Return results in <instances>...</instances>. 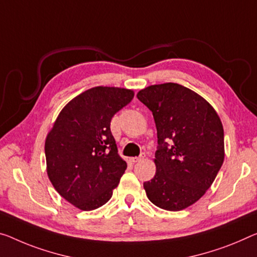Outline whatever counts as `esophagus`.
<instances>
[{"label": "esophagus", "instance_id": "obj_1", "mask_svg": "<svg viewBox=\"0 0 257 257\" xmlns=\"http://www.w3.org/2000/svg\"><path fill=\"white\" fill-rule=\"evenodd\" d=\"M145 157H146L145 154H141L139 157H131V159H130V161H131L132 163H137V162H140L141 160H144Z\"/></svg>", "mask_w": 257, "mask_h": 257}]
</instances>
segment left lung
I'll return each mask as SVG.
<instances>
[{
	"label": "left lung",
	"mask_w": 257,
	"mask_h": 257,
	"mask_svg": "<svg viewBox=\"0 0 257 257\" xmlns=\"http://www.w3.org/2000/svg\"><path fill=\"white\" fill-rule=\"evenodd\" d=\"M137 96L152 110L159 142L146 194L161 209L183 210L206 194L222 167V121L206 98L175 82L148 86Z\"/></svg>",
	"instance_id": "8db88e82"
}]
</instances>
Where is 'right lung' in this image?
I'll return each instance as SVG.
<instances>
[{"label": "right lung", "mask_w": 257, "mask_h": 257, "mask_svg": "<svg viewBox=\"0 0 257 257\" xmlns=\"http://www.w3.org/2000/svg\"><path fill=\"white\" fill-rule=\"evenodd\" d=\"M132 89L97 86L72 98L46 137L47 175L62 197L80 210L105 204L127 164L110 131L117 111L132 101Z\"/></svg>", "instance_id": "obj_1"}]
</instances>
